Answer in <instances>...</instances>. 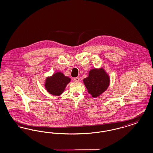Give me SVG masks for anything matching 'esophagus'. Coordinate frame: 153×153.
<instances>
[{
  "label": "esophagus",
  "mask_w": 153,
  "mask_h": 153,
  "mask_svg": "<svg viewBox=\"0 0 153 153\" xmlns=\"http://www.w3.org/2000/svg\"><path fill=\"white\" fill-rule=\"evenodd\" d=\"M73 81H75V82H79V81H80V78H79V77H75V78H74V79H73Z\"/></svg>",
  "instance_id": "34e87169"
}]
</instances>
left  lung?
<instances>
[{
	"instance_id": "8db88e82",
	"label": "left lung",
	"mask_w": 153,
	"mask_h": 153,
	"mask_svg": "<svg viewBox=\"0 0 153 153\" xmlns=\"http://www.w3.org/2000/svg\"><path fill=\"white\" fill-rule=\"evenodd\" d=\"M88 92L93 97H97L105 92L110 82L109 76L102 68L92 69L89 76L83 80Z\"/></svg>"
}]
</instances>
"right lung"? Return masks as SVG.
<instances>
[{
    "mask_svg": "<svg viewBox=\"0 0 153 153\" xmlns=\"http://www.w3.org/2000/svg\"><path fill=\"white\" fill-rule=\"evenodd\" d=\"M70 81L71 79L69 77H66L63 73L58 72L46 78L45 87L51 95L59 96L64 92L66 86Z\"/></svg>",
    "mask_w": 153,
    "mask_h": 153,
    "instance_id": "right-lung-1",
    "label": "right lung"
}]
</instances>
